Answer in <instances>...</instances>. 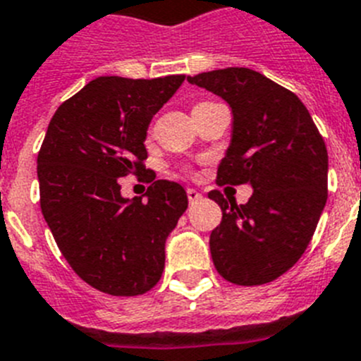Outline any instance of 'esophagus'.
I'll return each mask as SVG.
<instances>
[{"instance_id": "esophagus-1", "label": "esophagus", "mask_w": 361, "mask_h": 361, "mask_svg": "<svg viewBox=\"0 0 361 361\" xmlns=\"http://www.w3.org/2000/svg\"><path fill=\"white\" fill-rule=\"evenodd\" d=\"M186 193H188V199H190V202H197V200L202 199V195H200L197 190H193V188H188Z\"/></svg>"}]
</instances>
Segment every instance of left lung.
I'll list each match as a JSON object with an SVG mask.
<instances>
[{
    "mask_svg": "<svg viewBox=\"0 0 361 361\" xmlns=\"http://www.w3.org/2000/svg\"><path fill=\"white\" fill-rule=\"evenodd\" d=\"M231 106L233 132L216 184H251L238 206L219 190L222 209L209 250L216 271L237 286H262L291 269L307 250L327 200V148L304 103L250 68L188 78Z\"/></svg>",
    "mask_w": 361,
    "mask_h": 361,
    "instance_id": "obj_1",
    "label": "left lung"
}]
</instances>
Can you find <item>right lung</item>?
<instances>
[{
  "label": "right lung",
  "instance_id": "add662e5",
  "mask_svg": "<svg viewBox=\"0 0 361 361\" xmlns=\"http://www.w3.org/2000/svg\"><path fill=\"white\" fill-rule=\"evenodd\" d=\"M184 78L94 79L57 108L41 145L44 220L70 267L108 295H142L161 280L166 238L188 208L177 183L149 180L146 200L124 199L119 184L146 171L149 121Z\"/></svg>",
  "mask_w": 361,
  "mask_h": 361
}]
</instances>
